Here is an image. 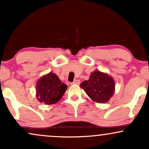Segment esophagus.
<instances>
[{
    "label": "esophagus",
    "instance_id": "34e87169",
    "mask_svg": "<svg viewBox=\"0 0 149 149\" xmlns=\"http://www.w3.org/2000/svg\"><path fill=\"white\" fill-rule=\"evenodd\" d=\"M80 80H75L73 83H71V85H79Z\"/></svg>",
    "mask_w": 149,
    "mask_h": 149
}]
</instances>
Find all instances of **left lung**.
I'll return each instance as SVG.
<instances>
[{
    "mask_svg": "<svg viewBox=\"0 0 149 149\" xmlns=\"http://www.w3.org/2000/svg\"><path fill=\"white\" fill-rule=\"evenodd\" d=\"M80 87L93 102L103 104L109 102L115 92V81L113 77L100 71L91 73L88 80H85Z\"/></svg>",
    "mask_w": 149,
    "mask_h": 149,
    "instance_id": "left-lung-1",
    "label": "left lung"
}]
</instances>
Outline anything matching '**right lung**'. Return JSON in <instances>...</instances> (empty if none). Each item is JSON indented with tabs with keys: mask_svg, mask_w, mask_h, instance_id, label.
<instances>
[{
	"mask_svg": "<svg viewBox=\"0 0 149 149\" xmlns=\"http://www.w3.org/2000/svg\"><path fill=\"white\" fill-rule=\"evenodd\" d=\"M66 90L67 85L61 83L55 73L49 72L38 80L37 100L47 105L54 104L61 100Z\"/></svg>",
	"mask_w": 149,
	"mask_h": 149,
	"instance_id": "1",
	"label": "right lung"
}]
</instances>
